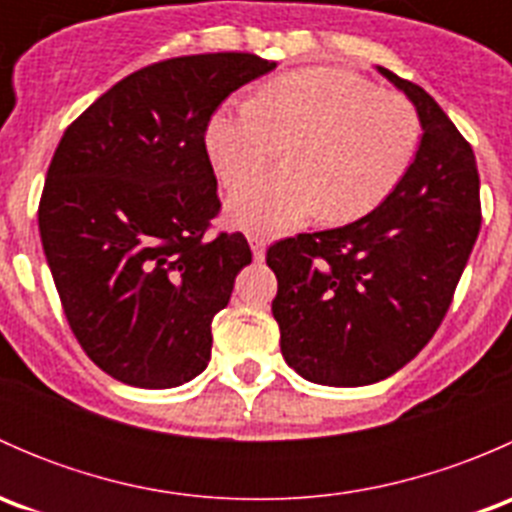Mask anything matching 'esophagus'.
Returning a JSON list of instances; mask_svg holds the SVG:
<instances>
[{
	"label": "esophagus",
	"mask_w": 512,
	"mask_h": 512,
	"mask_svg": "<svg viewBox=\"0 0 512 512\" xmlns=\"http://www.w3.org/2000/svg\"><path fill=\"white\" fill-rule=\"evenodd\" d=\"M250 240V247H252V255H255V260L260 262L262 257H265V247H267V240L262 235H250L247 237Z\"/></svg>",
	"instance_id": "obj_1"
}]
</instances>
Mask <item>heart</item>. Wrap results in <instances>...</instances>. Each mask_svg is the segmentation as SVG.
Wrapping results in <instances>:
<instances>
[{
  "instance_id": "obj_1",
  "label": "heart",
  "mask_w": 512,
  "mask_h": 512,
  "mask_svg": "<svg viewBox=\"0 0 512 512\" xmlns=\"http://www.w3.org/2000/svg\"><path fill=\"white\" fill-rule=\"evenodd\" d=\"M421 143L414 103L344 69H304L267 81L252 101L210 116L205 148L225 185L288 146L289 166L237 185L232 225L277 232L322 215L349 223L379 208L404 180Z\"/></svg>"
}]
</instances>
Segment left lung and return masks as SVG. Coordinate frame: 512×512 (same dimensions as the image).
I'll list each match as a JSON object with an SVG mask.
<instances>
[{"mask_svg":"<svg viewBox=\"0 0 512 512\" xmlns=\"http://www.w3.org/2000/svg\"><path fill=\"white\" fill-rule=\"evenodd\" d=\"M379 71L421 121L409 173L356 223L267 250L282 356L324 386L374 384L409 364L441 327L480 230L471 143L421 86Z\"/></svg>","mask_w":512,"mask_h":512,"instance_id":"obj_1","label":"left lung"}]
</instances>
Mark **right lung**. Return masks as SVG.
I'll use <instances>...</instances> for the list:
<instances>
[{
  "instance_id": "right-lung-1",
  "label": "right lung",
  "mask_w": 512,
  "mask_h": 512,
  "mask_svg": "<svg viewBox=\"0 0 512 512\" xmlns=\"http://www.w3.org/2000/svg\"><path fill=\"white\" fill-rule=\"evenodd\" d=\"M275 66L242 51L158 61L96 98L54 151L46 262L81 349L123 384L173 389L208 366L210 324L252 252L242 232L205 237L220 213L205 128Z\"/></svg>"
}]
</instances>
